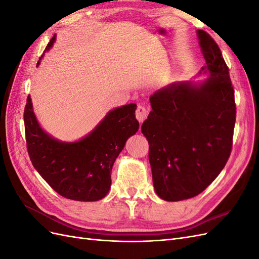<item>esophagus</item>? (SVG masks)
I'll return each mask as SVG.
<instances>
[{"mask_svg":"<svg viewBox=\"0 0 259 259\" xmlns=\"http://www.w3.org/2000/svg\"><path fill=\"white\" fill-rule=\"evenodd\" d=\"M135 115H136V119L139 121V123L142 124V123L146 120V117H147V115H148V111L146 110L145 107L138 106L137 109H136Z\"/></svg>","mask_w":259,"mask_h":259,"instance_id":"1","label":"esophagus"}]
</instances>
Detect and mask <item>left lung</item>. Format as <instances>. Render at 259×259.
<instances>
[{
    "label": "left lung",
    "mask_w": 259,
    "mask_h": 259,
    "mask_svg": "<svg viewBox=\"0 0 259 259\" xmlns=\"http://www.w3.org/2000/svg\"><path fill=\"white\" fill-rule=\"evenodd\" d=\"M206 65L203 81L174 82L150 96L142 125L149 143L155 193L168 202L190 199L214 182L231 148L236 104L229 69L215 41L197 31Z\"/></svg>",
    "instance_id": "obj_1"
}]
</instances>
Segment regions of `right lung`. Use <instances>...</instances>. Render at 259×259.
Here are the masks:
<instances>
[{
	"label": "right lung",
	"mask_w": 259,
	"mask_h": 259,
	"mask_svg": "<svg viewBox=\"0 0 259 259\" xmlns=\"http://www.w3.org/2000/svg\"><path fill=\"white\" fill-rule=\"evenodd\" d=\"M56 41L52 37L45 52ZM44 54L38 59V67ZM135 104L109 111L96 127L76 142H61L46 133L36 120L28 96L23 113L27 148L37 173L64 198L93 202L105 198L111 187V170L126 140L136 134Z\"/></svg>",
	"instance_id": "add662e5"
}]
</instances>
